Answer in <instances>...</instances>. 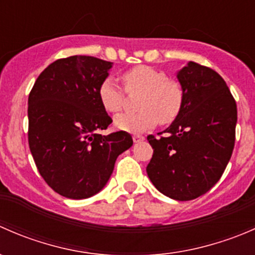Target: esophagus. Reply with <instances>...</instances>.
Masks as SVG:
<instances>
[{
	"label": "esophagus",
	"instance_id": "34e87169",
	"mask_svg": "<svg viewBox=\"0 0 255 255\" xmlns=\"http://www.w3.org/2000/svg\"><path fill=\"white\" fill-rule=\"evenodd\" d=\"M142 140H144L143 135H140V134L133 135V142H134V143H139V142H142Z\"/></svg>",
	"mask_w": 255,
	"mask_h": 255
}]
</instances>
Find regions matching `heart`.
<instances>
[{
  "label": "heart",
  "instance_id": "1",
  "mask_svg": "<svg viewBox=\"0 0 255 255\" xmlns=\"http://www.w3.org/2000/svg\"><path fill=\"white\" fill-rule=\"evenodd\" d=\"M127 92H143L137 113H123L115 118L121 130L142 133L161 125H170L179 117L184 106V91L179 82L169 80L163 71L148 65H138L122 74ZM99 100L110 113H118L125 105V92L113 81L106 79L99 87Z\"/></svg>",
  "mask_w": 255,
  "mask_h": 255
}]
</instances>
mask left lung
<instances>
[{"mask_svg":"<svg viewBox=\"0 0 255 255\" xmlns=\"http://www.w3.org/2000/svg\"><path fill=\"white\" fill-rule=\"evenodd\" d=\"M176 78L184 106L164 137L148 135L154 151L146 174L161 194L189 201L222 176L235 148L237 105L225 80L207 66L189 61Z\"/></svg>","mask_w":255,"mask_h":255,"instance_id":"obj_1","label":"left lung"}]
</instances>
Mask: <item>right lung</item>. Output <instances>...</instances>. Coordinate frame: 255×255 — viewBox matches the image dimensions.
Wrapping results in <instances>:
<instances>
[{
    "mask_svg": "<svg viewBox=\"0 0 255 255\" xmlns=\"http://www.w3.org/2000/svg\"><path fill=\"white\" fill-rule=\"evenodd\" d=\"M112 63L86 55L54 61L28 97V142L38 171L59 195L81 200L101 191L116 159L133 145L125 130L100 134L112 123L99 87Z\"/></svg>",
    "mask_w": 255,
    "mask_h": 255,
    "instance_id": "add662e5",
    "label": "right lung"
}]
</instances>
